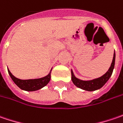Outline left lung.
Returning <instances> with one entry per match:
<instances>
[{
  "mask_svg": "<svg viewBox=\"0 0 123 123\" xmlns=\"http://www.w3.org/2000/svg\"><path fill=\"white\" fill-rule=\"evenodd\" d=\"M115 57H116V55H115L114 52L112 62L111 64V66H110V69H108V71L101 77L93 79V80H80V79L75 77L72 70V80L73 83L78 87L83 89L84 90L89 91V92H92V91H95V90L100 89L105 83L107 82V80L110 79V78L111 77V76L112 74V72H113L114 68Z\"/></svg>",
  "mask_w": 123,
  "mask_h": 123,
  "instance_id": "obj_1",
  "label": "left lung"
}]
</instances>
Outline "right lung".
<instances>
[{
  "instance_id": "right-lung-1",
  "label": "right lung",
  "mask_w": 123,
  "mask_h": 123,
  "mask_svg": "<svg viewBox=\"0 0 123 123\" xmlns=\"http://www.w3.org/2000/svg\"><path fill=\"white\" fill-rule=\"evenodd\" d=\"M8 72L12 80L19 88L28 92L36 91L43 88V87H45L48 84L51 78V72H49V74L45 77L38 78V79H30V80H20L13 76L9 69Z\"/></svg>"
}]
</instances>
